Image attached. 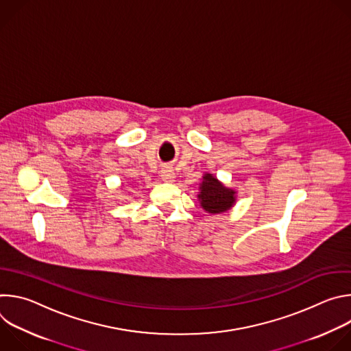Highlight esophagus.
<instances>
[{
	"mask_svg": "<svg viewBox=\"0 0 351 351\" xmlns=\"http://www.w3.org/2000/svg\"><path fill=\"white\" fill-rule=\"evenodd\" d=\"M161 178H162V180H165V182H173V179H175V172H173V169H172L171 167L162 168V171H161Z\"/></svg>",
	"mask_w": 351,
	"mask_h": 351,
	"instance_id": "obj_1",
	"label": "esophagus"
}]
</instances>
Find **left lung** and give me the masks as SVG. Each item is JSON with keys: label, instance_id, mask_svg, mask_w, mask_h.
<instances>
[{"label": "left lung", "instance_id": "8db88e82", "mask_svg": "<svg viewBox=\"0 0 351 351\" xmlns=\"http://www.w3.org/2000/svg\"><path fill=\"white\" fill-rule=\"evenodd\" d=\"M197 197L207 213L221 214L232 208L236 202V191L223 186L213 173H206Z\"/></svg>", "mask_w": 351, "mask_h": 351}]
</instances>
